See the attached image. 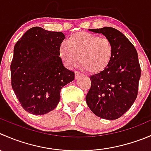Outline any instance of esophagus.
Wrapping results in <instances>:
<instances>
[{
    "instance_id": "esophagus-1",
    "label": "esophagus",
    "mask_w": 151,
    "mask_h": 151,
    "mask_svg": "<svg viewBox=\"0 0 151 151\" xmlns=\"http://www.w3.org/2000/svg\"><path fill=\"white\" fill-rule=\"evenodd\" d=\"M74 74H75V78H76V79L79 78V77H80V76L82 75L81 73H80V71H76L75 72H74Z\"/></svg>"
}]
</instances>
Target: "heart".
I'll list each match as a JSON object with an SVG mask.
<instances>
[{"label":"heart","instance_id":"1","mask_svg":"<svg viewBox=\"0 0 151 151\" xmlns=\"http://www.w3.org/2000/svg\"><path fill=\"white\" fill-rule=\"evenodd\" d=\"M113 44L107 37L79 32L61 43L59 55L68 68L79 63L85 71L97 73L106 68L113 56Z\"/></svg>","mask_w":151,"mask_h":151}]
</instances>
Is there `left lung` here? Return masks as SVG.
<instances>
[{
	"mask_svg": "<svg viewBox=\"0 0 151 151\" xmlns=\"http://www.w3.org/2000/svg\"><path fill=\"white\" fill-rule=\"evenodd\" d=\"M89 31L105 35L112 43L114 52L106 68L91 76V86L86 95V103L99 117L116 119L137 99L141 76L138 54L131 41L114 28Z\"/></svg>",
	"mask_w": 151,
	"mask_h": 151,
	"instance_id": "1",
	"label": "left lung"
}]
</instances>
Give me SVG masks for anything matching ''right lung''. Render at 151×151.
Wrapping results in <instances>:
<instances>
[{"label":"right lung","instance_id":"right-lung-1","mask_svg":"<svg viewBox=\"0 0 151 151\" xmlns=\"http://www.w3.org/2000/svg\"><path fill=\"white\" fill-rule=\"evenodd\" d=\"M65 35L43 28L29 29L14 47L12 87L27 112L43 115L55 109L60 90L74 80V73L65 68L59 57Z\"/></svg>","mask_w":151,"mask_h":151}]
</instances>
